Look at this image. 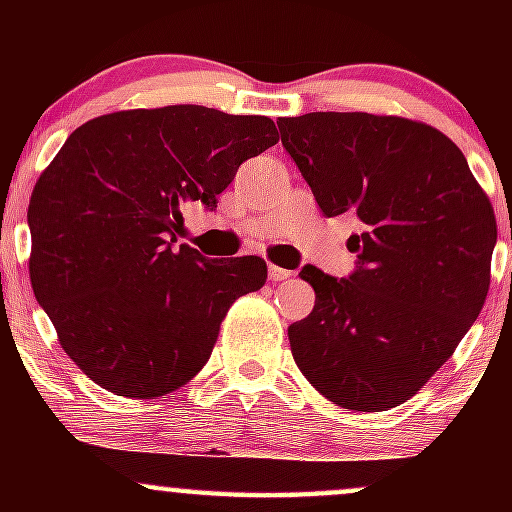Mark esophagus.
<instances>
[{
  "mask_svg": "<svg viewBox=\"0 0 512 512\" xmlns=\"http://www.w3.org/2000/svg\"><path fill=\"white\" fill-rule=\"evenodd\" d=\"M267 276H269V281H272V284H279V281H284V279H289V276H293V272H289V269L276 267V264H269Z\"/></svg>",
  "mask_w": 512,
  "mask_h": 512,
  "instance_id": "1",
  "label": "esophagus"
}]
</instances>
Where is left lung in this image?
Masks as SVG:
<instances>
[{"label":"left lung","instance_id":"left-lung-1","mask_svg":"<svg viewBox=\"0 0 512 512\" xmlns=\"http://www.w3.org/2000/svg\"><path fill=\"white\" fill-rule=\"evenodd\" d=\"M325 216L351 214L354 272L303 267L315 308L289 327L296 366L344 409L387 411L428 383L489 293L496 216L438 129L368 113L279 117Z\"/></svg>","mask_w":512,"mask_h":512}]
</instances>
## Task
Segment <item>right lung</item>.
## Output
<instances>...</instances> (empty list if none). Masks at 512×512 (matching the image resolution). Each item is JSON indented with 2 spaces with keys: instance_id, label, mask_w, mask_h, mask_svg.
Masks as SVG:
<instances>
[{
  "instance_id": "right-lung-1",
  "label": "right lung",
  "mask_w": 512,
  "mask_h": 512,
  "mask_svg": "<svg viewBox=\"0 0 512 512\" xmlns=\"http://www.w3.org/2000/svg\"><path fill=\"white\" fill-rule=\"evenodd\" d=\"M274 122L204 105L122 110L74 129L28 204L31 284L62 349L120 397L178 390L209 361L236 298L262 289L260 257L209 260L182 207L209 211Z\"/></svg>"
}]
</instances>
